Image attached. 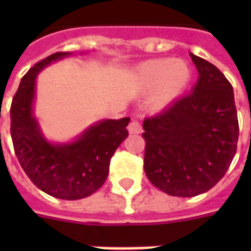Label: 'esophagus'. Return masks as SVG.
I'll return each mask as SVG.
<instances>
[{
  "mask_svg": "<svg viewBox=\"0 0 251 251\" xmlns=\"http://www.w3.org/2000/svg\"><path fill=\"white\" fill-rule=\"evenodd\" d=\"M129 133L131 134V135H135V134H141L142 133L141 124H139V122H138V121H135V120L130 122Z\"/></svg>",
  "mask_w": 251,
  "mask_h": 251,
  "instance_id": "1",
  "label": "esophagus"
}]
</instances>
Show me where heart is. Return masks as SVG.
Wrapping results in <instances>:
<instances>
[{
	"mask_svg": "<svg viewBox=\"0 0 251 251\" xmlns=\"http://www.w3.org/2000/svg\"><path fill=\"white\" fill-rule=\"evenodd\" d=\"M137 79L142 91H151L157 87L151 105L155 109H161L187 86L190 80V68L182 60L157 58L143 62L138 68Z\"/></svg>",
	"mask_w": 251,
	"mask_h": 251,
	"instance_id": "heart-1",
	"label": "heart"
}]
</instances>
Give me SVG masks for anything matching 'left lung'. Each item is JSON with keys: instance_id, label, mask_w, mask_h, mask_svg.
Returning a JSON list of instances; mask_svg holds the SVG:
<instances>
[{"instance_id": "left-lung-1", "label": "left lung", "mask_w": 251, "mask_h": 251, "mask_svg": "<svg viewBox=\"0 0 251 251\" xmlns=\"http://www.w3.org/2000/svg\"><path fill=\"white\" fill-rule=\"evenodd\" d=\"M190 57L199 73L193 91L143 121L147 178L173 197L210 190L237 150L233 87L215 65L193 53Z\"/></svg>"}]
</instances>
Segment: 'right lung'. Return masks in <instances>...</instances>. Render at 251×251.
Wrapping results in <instances>:
<instances>
[{"label":"right lung","mask_w":251,"mask_h":251,"mask_svg":"<svg viewBox=\"0 0 251 251\" xmlns=\"http://www.w3.org/2000/svg\"><path fill=\"white\" fill-rule=\"evenodd\" d=\"M57 52L39 61L21 80L10 108V133L19 164L40 190L54 198L75 201L94 194L109 173L110 159L129 133L130 118L104 120L65 145L49 143L32 114L35 83L40 70L69 56Z\"/></svg>","instance_id":"right-lung-1"}]
</instances>
